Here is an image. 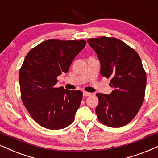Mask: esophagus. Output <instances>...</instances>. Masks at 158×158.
Listing matches in <instances>:
<instances>
[{
    "label": "esophagus",
    "mask_w": 158,
    "mask_h": 158,
    "mask_svg": "<svg viewBox=\"0 0 158 158\" xmlns=\"http://www.w3.org/2000/svg\"><path fill=\"white\" fill-rule=\"evenodd\" d=\"M91 93H90V92H86V91H84L83 92V95L85 96V97H88V96H89V95H91Z\"/></svg>",
    "instance_id": "esophagus-1"
}]
</instances>
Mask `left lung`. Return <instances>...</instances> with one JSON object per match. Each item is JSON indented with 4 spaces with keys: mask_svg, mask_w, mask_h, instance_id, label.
Wrapping results in <instances>:
<instances>
[{
    "mask_svg": "<svg viewBox=\"0 0 158 158\" xmlns=\"http://www.w3.org/2000/svg\"><path fill=\"white\" fill-rule=\"evenodd\" d=\"M101 64L102 77L111 78L114 90L110 94L97 93V117L102 124L119 128L129 123L144 100L147 76L136 50L115 37L87 40Z\"/></svg>",
    "mask_w": 158,
    "mask_h": 158,
    "instance_id": "8db88e82",
    "label": "left lung"
}]
</instances>
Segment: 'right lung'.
I'll use <instances>...</instances> for the list:
<instances>
[{
	"label": "right lung",
	"instance_id": "right-lung-1",
	"mask_svg": "<svg viewBox=\"0 0 158 158\" xmlns=\"http://www.w3.org/2000/svg\"><path fill=\"white\" fill-rule=\"evenodd\" d=\"M85 40H48L29 50L19 70L21 98L31 117L41 127L58 130L74 120L82 92L56 87L57 77L69 71Z\"/></svg>",
	"mask_w": 158,
	"mask_h": 158
}]
</instances>
